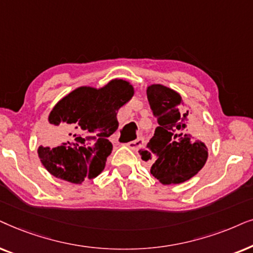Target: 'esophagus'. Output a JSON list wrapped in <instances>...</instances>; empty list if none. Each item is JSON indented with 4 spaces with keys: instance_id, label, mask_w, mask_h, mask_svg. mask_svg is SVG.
Returning <instances> with one entry per match:
<instances>
[{
    "instance_id": "obj_1",
    "label": "esophagus",
    "mask_w": 253,
    "mask_h": 253,
    "mask_svg": "<svg viewBox=\"0 0 253 253\" xmlns=\"http://www.w3.org/2000/svg\"><path fill=\"white\" fill-rule=\"evenodd\" d=\"M143 143H144V141H143V139H136V140H133V141H129L128 143H126V146L128 147V148H130V149H133V150H136V149H139V148H141L143 146Z\"/></svg>"
}]
</instances>
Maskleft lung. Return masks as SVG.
Returning a JSON list of instances; mask_svg holds the SVG:
<instances>
[{"label":"left lung","instance_id":"left-lung-1","mask_svg":"<svg viewBox=\"0 0 253 253\" xmlns=\"http://www.w3.org/2000/svg\"><path fill=\"white\" fill-rule=\"evenodd\" d=\"M150 109L158 127L141 158L151 163L150 173L162 184H180L203 169L208 149L203 141L200 120L181 107L178 92L162 84L147 87Z\"/></svg>","mask_w":253,"mask_h":253}]
</instances>
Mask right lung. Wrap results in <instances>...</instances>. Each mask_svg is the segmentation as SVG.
Instances as JSON below:
<instances>
[{
	"instance_id": "right-lung-1",
	"label": "right lung",
	"mask_w": 253,
	"mask_h": 253,
	"mask_svg": "<svg viewBox=\"0 0 253 253\" xmlns=\"http://www.w3.org/2000/svg\"><path fill=\"white\" fill-rule=\"evenodd\" d=\"M133 95L132 84L116 79L99 89L80 86L59 100L48 116L56 132L48 146L38 148L46 170L73 184L98 176L112 151L107 137L119 126L118 110Z\"/></svg>"
}]
</instances>
